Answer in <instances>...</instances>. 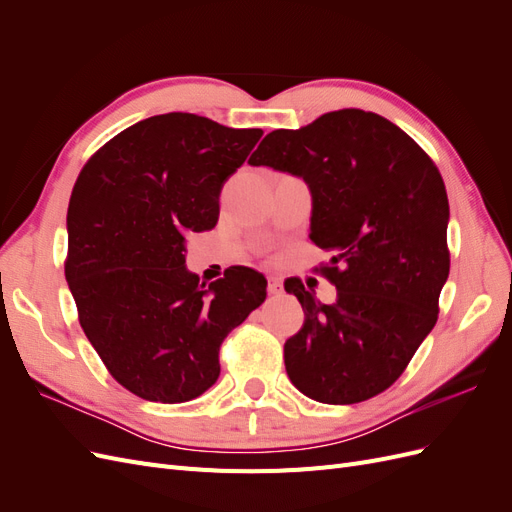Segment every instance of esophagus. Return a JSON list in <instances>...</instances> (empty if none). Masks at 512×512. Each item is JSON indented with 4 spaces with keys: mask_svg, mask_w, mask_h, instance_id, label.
<instances>
[{
    "mask_svg": "<svg viewBox=\"0 0 512 512\" xmlns=\"http://www.w3.org/2000/svg\"><path fill=\"white\" fill-rule=\"evenodd\" d=\"M267 290H269V294H273V297H280V294L284 292V286H282V280H280V277H269Z\"/></svg>",
    "mask_w": 512,
    "mask_h": 512,
    "instance_id": "1",
    "label": "esophagus"
}]
</instances>
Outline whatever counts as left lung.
Here are the masks:
<instances>
[{
  "label": "left lung",
  "mask_w": 512,
  "mask_h": 512,
  "mask_svg": "<svg viewBox=\"0 0 512 512\" xmlns=\"http://www.w3.org/2000/svg\"><path fill=\"white\" fill-rule=\"evenodd\" d=\"M250 164L309 183V239L333 254L316 267L337 288L333 305L301 280L284 284L305 312L301 331L284 344L290 382L333 406L380 395L436 324L451 269L438 166L393 121L361 108L273 130Z\"/></svg>",
  "instance_id": "obj_1"
}]
</instances>
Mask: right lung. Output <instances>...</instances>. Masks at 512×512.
Instances as JSON below:
<instances>
[{
	"instance_id": "add662e5",
	"label": "right lung",
	"mask_w": 512,
	"mask_h": 512,
	"mask_svg": "<svg viewBox=\"0 0 512 512\" xmlns=\"http://www.w3.org/2000/svg\"><path fill=\"white\" fill-rule=\"evenodd\" d=\"M260 136L156 115L104 143L74 183L66 280L91 346L136 397L203 395L220 376L224 337L267 299L265 275L250 267L209 288L185 269V239L218 224L222 185Z\"/></svg>"
}]
</instances>
